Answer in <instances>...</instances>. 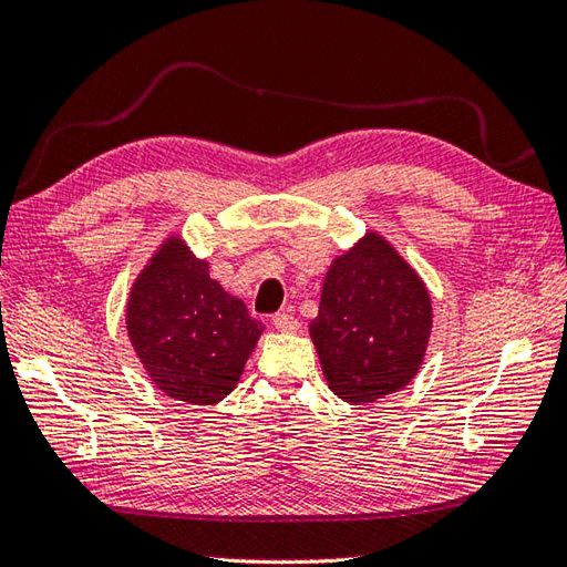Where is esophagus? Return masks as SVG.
Masks as SVG:
<instances>
[{"label":"esophagus","instance_id":"obj_1","mask_svg":"<svg viewBox=\"0 0 567 567\" xmlns=\"http://www.w3.org/2000/svg\"><path fill=\"white\" fill-rule=\"evenodd\" d=\"M272 327L282 333H297L299 331V321L290 315V311H280V315L272 317Z\"/></svg>","mask_w":567,"mask_h":567}]
</instances>
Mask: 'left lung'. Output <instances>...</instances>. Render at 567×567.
<instances>
[{
	"instance_id": "obj_1",
	"label": "left lung",
	"mask_w": 567,
	"mask_h": 567,
	"mask_svg": "<svg viewBox=\"0 0 567 567\" xmlns=\"http://www.w3.org/2000/svg\"><path fill=\"white\" fill-rule=\"evenodd\" d=\"M431 327V295L421 275L382 234L365 231L331 260L309 336L329 390L368 404L416 378Z\"/></svg>"
}]
</instances>
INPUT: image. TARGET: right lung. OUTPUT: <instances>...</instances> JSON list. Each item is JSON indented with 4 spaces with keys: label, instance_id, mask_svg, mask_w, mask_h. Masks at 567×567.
<instances>
[{
    "label": "right lung",
    "instance_id": "right-lung-1",
    "mask_svg": "<svg viewBox=\"0 0 567 567\" xmlns=\"http://www.w3.org/2000/svg\"><path fill=\"white\" fill-rule=\"evenodd\" d=\"M126 333L151 382L171 400L209 406L236 390L265 327L226 292L179 231L167 234L131 282Z\"/></svg>",
    "mask_w": 567,
    "mask_h": 567
}]
</instances>
